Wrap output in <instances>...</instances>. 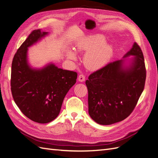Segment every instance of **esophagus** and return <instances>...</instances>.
<instances>
[{
	"instance_id": "34e87169",
	"label": "esophagus",
	"mask_w": 158,
	"mask_h": 158,
	"mask_svg": "<svg viewBox=\"0 0 158 158\" xmlns=\"http://www.w3.org/2000/svg\"><path fill=\"white\" fill-rule=\"evenodd\" d=\"M85 76L83 75V74H80L79 76H78V81L80 82H84L85 81Z\"/></svg>"
}]
</instances>
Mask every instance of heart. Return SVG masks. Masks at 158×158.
I'll return each mask as SVG.
<instances>
[{
	"mask_svg": "<svg viewBox=\"0 0 158 158\" xmlns=\"http://www.w3.org/2000/svg\"><path fill=\"white\" fill-rule=\"evenodd\" d=\"M75 51L76 52H86L84 56V64L91 70L103 68L109 63L113 54V47L107 44L106 37L101 34L84 38L76 44ZM66 56L72 60H76V53L72 50L67 51Z\"/></svg>",
	"mask_w": 158,
	"mask_h": 158,
	"instance_id": "heart-1",
	"label": "heart"
}]
</instances>
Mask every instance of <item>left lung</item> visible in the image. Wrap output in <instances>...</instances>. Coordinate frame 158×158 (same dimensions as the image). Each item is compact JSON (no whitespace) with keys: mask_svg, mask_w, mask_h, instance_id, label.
I'll return each mask as SVG.
<instances>
[{"mask_svg":"<svg viewBox=\"0 0 158 158\" xmlns=\"http://www.w3.org/2000/svg\"><path fill=\"white\" fill-rule=\"evenodd\" d=\"M130 56H133L126 59ZM146 77L144 56L139 45L134 43L123 59L110 63L89 76L85 84L91 118L102 125L125 119L136 106Z\"/></svg>","mask_w":158,"mask_h":158,"instance_id":"left-lung-1","label":"left lung"}]
</instances>
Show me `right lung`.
Segmentation results:
<instances>
[{
  "instance_id": "right-lung-1",
  "label": "right lung",
  "mask_w": 158,
  "mask_h": 158,
  "mask_svg": "<svg viewBox=\"0 0 158 158\" xmlns=\"http://www.w3.org/2000/svg\"><path fill=\"white\" fill-rule=\"evenodd\" d=\"M48 32L33 30L14 55L11 70L13 99L22 113L38 123L53 121L60 113L64 98L76 82L77 73L59 69L53 63L32 68L28 63V47Z\"/></svg>"
}]
</instances>
